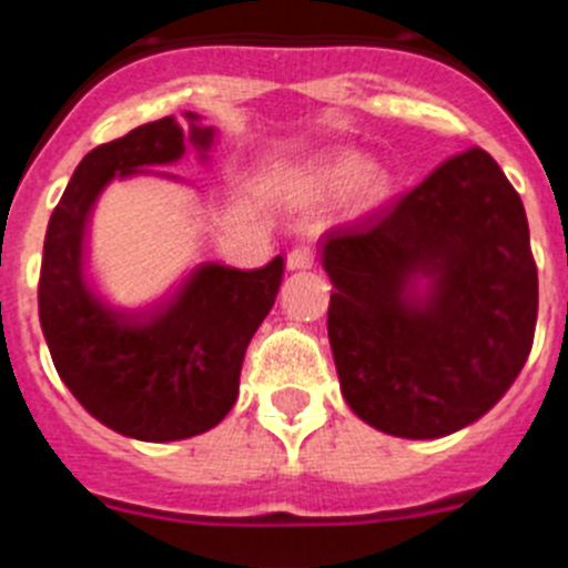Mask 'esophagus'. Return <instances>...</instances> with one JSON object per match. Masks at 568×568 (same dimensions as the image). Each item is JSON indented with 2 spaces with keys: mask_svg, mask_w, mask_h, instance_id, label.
I'll list each match as a JSON object with an SVG mask.
<instances>
[{
  "mask_svg": "<svg viewBox=\"0 0 568 568\" xmlns=\"http://www.w3.org/2000/svg\"><path fill=\"white\" fill-rule=\"evenodd\" d=\"M285 266H288L291 272H300V268H311V266H314V246H308V243H302V246L291 248L288 260H285Z\"/></svg>",
  "mask_w": 568,
  "mask_h": 568,
  "instance_id": "34e87169",
  "label": "esophagus"
}]
</instances>
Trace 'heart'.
Segmentation results:
<instances>
[{"label":"heart","instance_id":"1","mask_svg":"<svg viewBox=\"0 0 568 568\" xmlns=\"http://www.w3.org/2000/svg\"><path fill=\"white\" fill-rule=\"evenodd\" d=\"M356 187V201L362 206L384 199L386 179L381 171H373L362 153H338L314 164L294 182V195L305 201H333Z\"/></svg>","mask_w":568,"mask_h":568}]
</instances>
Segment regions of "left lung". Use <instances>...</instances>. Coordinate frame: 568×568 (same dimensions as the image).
<instances>
[{
    "label": "left lung",
    "instance_id": "1",
    "mask_svg": "<svg viewBox=\"0 0 568 568\" xmlns=\"http://www.w3.org/2000/svg\"><path fill=\"white\" fill-rule=\"evenodd\" d=\"M322 266L336 288L327 338L342 395L378 432L434 439L470 426L532 349L527 212L481 148L327 232Z\"/></svg>",
    "mask_w": 568,
    "mask_h": 568
}]
</instances>
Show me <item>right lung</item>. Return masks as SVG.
Instances as JSON below:
<instances>
[{
  "label": "right lung",
  "mask_w": 568,
  "mask_h": 568,
  "mask_svg": "<svg viewBox=\"0 0 568 568\" xmlns=\"http://www.w3.org/2000/svg\"><path fill=\"white\" fill-rule=\"evenodd\" d=\"M184 120L162 116L89 151L52 212L41 260L39 320L58 375L89 415L145 443L195 437L230 415L285 266L283 257L254 272L201 263L142 311L114 308L87 283L83 235L105 184L179 162L187 148L206 162L215 129L193 111Z\"/></svg>",
  "instance_id": "obj_1"
}]
</instances>
